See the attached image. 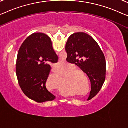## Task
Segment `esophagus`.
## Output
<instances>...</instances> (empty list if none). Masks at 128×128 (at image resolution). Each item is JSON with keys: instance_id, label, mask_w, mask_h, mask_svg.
<instances>
[{"instance_id": "1", "label": "esophagus", "mask_w": 128, "mask_h": 128, "mask_svg": "<svg viewBox=\"0 0 128 128\" xmlns=\"http://www.w3.org/2000/svg\"><path fill=\"white\" fill-rule=\"evenodd\" d=\"M56 53H58V52H56Z\"/></svg>"}]
</instances>
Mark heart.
<instances>
[{
    "label": "heart",
    "mask_w": 128,
    "mask_h": 128,
    "mask_svg": "<svg viewBox=\"0 0 128 128\" xmlns=\"http://www.w3.org/2000/svg\"><path fill=\"white\" fill-rule=\"evenodd\" d=\"M76 66L74 64H68L65 66V68L63 70L60 71V72L62 73H64L67 71L70 70L68 71V72H67L65 73L64 75L68 76L66 78V81L68 82V83L69 84H76V82L78 81V80H79V74H78V72H82V70L80 68H75ZM60 73L58 72H55L53 73L50 74L48 76V80L52 76H56V77H60Z\"/></svg>",
    "instance_id": "heart-1"
}]
</instances>
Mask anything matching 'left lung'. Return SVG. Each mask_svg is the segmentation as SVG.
Wrapping results in <instances>:
<instances>
[{"instance_id": "8db88e82", "label": "left lung", "mask_w": 128, "mask_h": 128, "mask_svg": "<svg viewBox=\"0 0 128 128\" xmlns=\"http://www.w3.org/2000/svg\"><path fill=\"white\" fill-rule=\"evenodd\" d=\"M67 60L75 64L87 74L91 82L90 98H93L101 90L105 80V56L96 41L84 32L71 35L67 41Z\"/></svg>"}]
</instances>
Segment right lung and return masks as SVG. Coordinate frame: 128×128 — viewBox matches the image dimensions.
Returning a JSON list of instances; mask_svg holds the SVG:
<instances>
[{
	"label": "right lung",
	"mask_w": 128,
	"mask_h": 128,
	"mask_svg": "<svg viewBox=\"0 0 128 128\" xmlns=\"http://www.w3.org/2000/svg\"><path fill=\"white\" fill-rule=\"evenodd\" d=\"M58 56L50 37L44 33L30 35L23 43L18 54L16 70L19 86L29 98L37 102L52 101L56 97L46 87L51 63Z\"/></svg>",
	"instance_id": "1"
}]
</instances>
